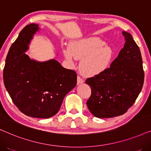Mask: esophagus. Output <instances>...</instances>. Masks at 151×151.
<instances>
[{
    "instance_id": "esophagus-1",
    "label": "esophagus",
    "mask_w": 151,
    "mask_h": 151,
    "mask_svg": "<svg viewBox=\"0 0 151 151\" xmlns=\"http://www.w3.org/2000/svg\"><path fill=\"white\" fill-rule=\"evenodd\" d=\"M84 82V80H83V79H82L80 77V76H78V78H77V84H78V85H79V84H82Z\"/></svg>"
}]
</instances>
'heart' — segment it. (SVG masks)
Returning <instances> with one entry per match:
<instances>
[{"label": "heart", "mask_w": 151, "mask_h": 151, "mask_svg": "<svg viewBox=\"0 0 151 151\" xmlns=\"http://www.w3.org/2000/svg\"><path fill=\"white\" fill-rule=\"evenodd\" d=\"M67 63L75 65L78 59L79 69L84 76H95L104 73L110 67L114 57L113 48L98 37H87L73 40L63 48Z\"/></svg>", "instance_id": "obj_1"}]
</instances>
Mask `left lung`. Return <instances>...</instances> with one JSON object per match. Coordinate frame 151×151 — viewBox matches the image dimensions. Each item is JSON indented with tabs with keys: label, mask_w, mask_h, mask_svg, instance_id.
Here are the masks:
<instances>
[{
	"label": "left lung",
	"mask_w": 151,
	"mask_h": 151,
	"mask_svg": "<svg viewBox=\"0 0 151 151\" xmlns=\"http://www.w3.org/2000/svg\"><path fill=\"white\" fill-rule=\"evenodd\" d=\"M124 45L118 56L104 73L87 78L91 88L86 104L98 118H109L125 113L134 104L144 84V73L139 47L131 34L122 32Z\"/></svg>",
	"instance_id": "1"
}]
</instances>
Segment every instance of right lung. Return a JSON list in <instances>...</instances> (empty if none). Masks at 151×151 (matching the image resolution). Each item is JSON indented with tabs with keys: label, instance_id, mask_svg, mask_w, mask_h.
<instances>
[{
	"label": "right lung",
	"instance_id": "obj_1",
	"mask_svg": "<svg viewBox=\"0 0 151 151\" xmlns=\"http://www.w3.org/2000/svg\"><path fill=\"white\" fill-rule=\"evenodd\" d=\"M38 24H27L12 45L5 60L3 80L14 104L24 115L49 118L58 112L66 95L77 84V75L55 59L38 61L26 54Z\"/></svg>",
	"mask_w": 151,
	"mask_h": 151
}]
</instances>
